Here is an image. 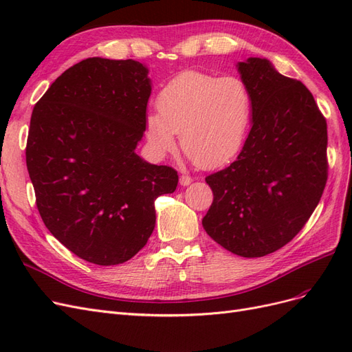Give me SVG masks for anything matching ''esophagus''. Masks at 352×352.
Here are the masks:
<instances>
[{
	"label": "esophagus",
	"instance_id": "obj_1",
	"mask_svg": "<svg viewBox=\"0 0 352 352\" xmlns=\"http://www.w3.org/2000/svg\"><path fill=\"white\" fill-rule=\"evenodd\" d=\"M179 184L182 185V186H188V185L192 184V177L186 176V175H182V176H180V179H179Z\"/></svg>",
	"mask_w": 352,
	"mask_h": 352
}]
</instances>
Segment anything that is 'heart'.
I'll return each mask as SVG.
<instances>
[{
  "label": "heart",
  "instance_id": "heart-1",
  "mask_svg": "<svg viewBox=\"0 0 352 352\" xmlns=\"http://www.w3.org/2000/svg\"><path fill=\"white\" fill-rule=\"evenodd\" d=\"M251 120L252 95L242 79L184 72L158 94L145 135L158 154L172 153L180 135L184 153L198 167L212 170L239 154Z\"/></svg>",
  "mask_w": 352,
  "mask_h": 352
}]
</instances>
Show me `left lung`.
Here are the masks:
<instances>
[{
  "label": "left lung",
  "mask_w": 352,
  "mask_h": 352,
  "mask_svg": "<svg viewBox=\"0 0 352 352\" xmlns=\"http://www.w3.org/2000/svg\"><path fill=\"white\" fill-rule=\"evenodd\" d=\"M252 95V126L238 158L206 177L212 204L206 232L241 257L291 242L313 214L327 180V124L311 92L265 58L238 65Z\"/></svg>",
  "instance_id": "1"
}]
</instances>
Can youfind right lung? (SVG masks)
I'll use <instances>...</instances> for the list:
<instances>
[{
  "label": "right lung",
  "instance_id": "obj_1",
  "mask_svg": "<svg viewBox=\"0 0 352 352\" xmlns=\"http://www.w3.org/2000/svg\"><path fill=\"white\" fill-rule=\"evenodd\" d=\"M135 60L92 57L56 79L35 104L26 166L42 221L85 261L116 265L145 247L154 201L172 194L177 172L135 153L151 95Z\"/></svg>",
  "mask_w": 352,
  "mask_h": 352
}]
</instances>
